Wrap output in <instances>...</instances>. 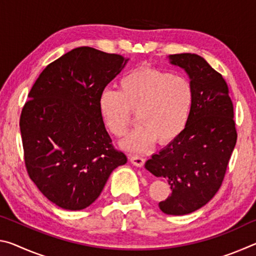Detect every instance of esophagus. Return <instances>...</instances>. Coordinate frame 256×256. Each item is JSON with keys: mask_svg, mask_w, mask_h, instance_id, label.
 Here are the masks:
<instances>
[{"mask_svg": "<svg viewBox=\"0 0 256 256\" xmlns=\"http://www.w3.org/2000/svg\"><path fill=\"white\" fill-rule=\"evenodd\" d=\"M130 162H131L134 166H136V167H142L144 164V159L140 157V156L131 154L130 156Z\"/></svg>", "mask_w": 256, "mask_h": 256, "instance_id": "esophagus-1", "label": "esophagus"}]
</instances>
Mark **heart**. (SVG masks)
<instances>
[{
	"label": "heart",
	"mask_w": 256,
	"mask_h": 256,
	"mask_svg": "<svg viewBox=\"0 0 256 256\" xmlns=\"http://www.w3.org/2000/svg\"><path fill=\"white\" fill-rule=\"evenodd\" d=\"M193 104L188 78L152 68H140L120 82V92L105 89L99 94L98 110L112 136H125L138 110V126L122 141L131 152L148 151L159 138L167 144L183 132Z\"/></svg>",
	"instance_id": "b5f03b06"
}]
</instances>
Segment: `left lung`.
Returning a JSON list of instances; mask_svg holds the SVG:
<instances>
[{"label":"left lung","instance_id":"obj_1","mask_svg":"<svg viewBox=\"0 0 256 256\" xmlns=\"http://www.w3.org/2000/svg\"><path fill=\"white\" fill-rule=\"evenodd\" d=\"M168 60L190 78L192 110L183 132L152 154L144 167L170 185V196L159 203L160 210L166 214L183 216L206 206L218 192L237 132L232 102L222 76L196 54L170 55Z\"/></svg>","mask_w":256,"mask_h":256}]
</instances>
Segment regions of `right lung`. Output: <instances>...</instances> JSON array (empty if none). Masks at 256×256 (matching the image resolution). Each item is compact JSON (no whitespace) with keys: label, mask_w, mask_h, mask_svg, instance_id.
<instances>
[{"label":"right lung","mask_w":256,"mask_h":256,"mask_svg":"<svg viewBox=\"0 0 256 256\" xmlns=\"http://www.w3.org/2000/svg\"><path fill=\"white\" fill-rule=\"evenodd\" d=\"M128 58L78 47L40 73L20 118L30 178L66 210L97 200L112 172L128 162L116 150L98 110L99 94Z\"/></svg>","instance_id":"right-lung-1"}]
</instances>
